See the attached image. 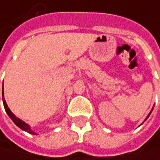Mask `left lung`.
<instances>
[{"mask_svg": "<svg viewBox=\"0 0 160 160\" xmlns=\"http://www.w3.org/2000/svg\"><path fill=\"white\" fill-rule=\"evenodd\" d=\"M153 108H154V106H153ZM153 108H152V110H151V112H150V113H149V115H148V116H147V117H146V118H145V120H147V118H148V117H150V115H151V113H152V111ZM145 120H144V121H145ZM141 124H142V123H141Z\"/></svg>", "mask_w": 160, "mask_h": 160, "instance_id": "obj_1", "label": "left lung"}]
</instances>
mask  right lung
Masks as SVG:
<instances>
[{
  "label": "right lung",
  "instance_id": "add662e5",
  "mask_svg": "<svg viewBox=\"0 0 160 160\" xmlns=\"http://www.w3.org/2000/svg\"><path fill=\"white\" fill-rule=\"evenodd\" d=\"M2 102H3V105H4V108H5V110L7 112L8 116L11 118V120L14 122V123L16 124L17 127H19L21 130H24V131H27L28 133H30V134H33V135H38L36 132H34L33 130H31V128H30V126L28 124V123H26L25 122H23L22 120H21L20 118H18V117H16L13 113L11 112V110L9 109V108L8 107L7 103H6V101H5V99H4V91H3V87H2Z\"/></svg>",
  "mask_w": 160,
  "mask_h": 160
}]
</instances>
